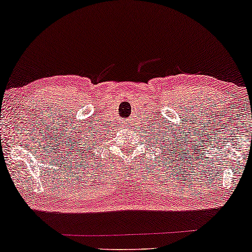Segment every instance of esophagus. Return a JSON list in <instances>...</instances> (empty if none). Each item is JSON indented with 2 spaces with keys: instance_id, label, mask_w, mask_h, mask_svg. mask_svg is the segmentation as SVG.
I'll list each match as a JSON object with an SVG mask.
<instances>
[{
  "instance_id": "34e87169",
  "label": "esophagus",
  "mask_w": 252,
  "mask_h": 252,
  "mask_svg": "<svg viewBox=\"0 0 252 252\" xmlns=\"http://www.w3.org/2000/svg\"><path fill=\"white\" fill-rule=\"evenodd\" d=\"M125 127H128V124H125Z\"/></svg>"
}]
</instances>
